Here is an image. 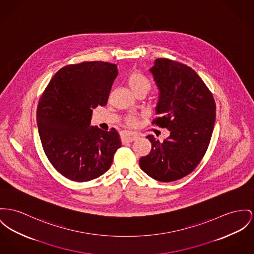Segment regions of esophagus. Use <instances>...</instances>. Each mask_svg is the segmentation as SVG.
<instances>
[{"instance_id": "obj_1", "label": "esophagus", "mask_w": 254, "mask_h": 254, "mask_svg": "<svg viewBox=\"0 0 254 254\" xmlns=\"http://www.w3.org/2000/svg\"><path fill=\"white\" fill-rule=\"evenodd\" d=\"M138 137V135L136 133H133V132H129V131H123L121 133V139L122 141H128L131 142L133 140H135Z\"/></svg>"}]
</instances>
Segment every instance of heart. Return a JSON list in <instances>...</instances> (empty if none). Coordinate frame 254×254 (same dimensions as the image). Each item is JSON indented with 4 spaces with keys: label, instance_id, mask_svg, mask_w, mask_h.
Listing matches in <instances>:
<instances>
[{
    "label": "heart",
    "instance_id": "heart-1",
    "mask_svg": "<svg viewBox=\"0 0 254 254\" xmlns=\"http://www.w3.org/2000/svg\"><path fill=\"white\" fill-rule=\"evenodd\" d=\"M127 85L129 86V88L134 92V93H137L139 91H148L151 84H150V81L149 79L143 75L142 73L140 72H133L129 77H128V80H127ZM127 122L128 124L130 125H134L135 123V118H129L127 119Z\"/></svg>",
    "mask_w": 254,
    "mask_h": 254
}]
</instances>
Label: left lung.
Segmentation results:
<instances>
[{
  "label": "left lung",
  "mask_w": 254,
  "mask_h": 254,
  "mask_svg": "<svg viewBox=\"0 0 254 254\" xmlns=\"http://www.w3.org/2000/svg\"><path fill=\"white\" fill-rule=\"evenodd\" d=\"M159 90L152 121L170 134L160 142L152 135L150 153L139 167L153 179L172 182L185 177L200 163L216 120V103L193 69L168 59H157L149 69Z\"/></svg>",
  "instance_id": "1"
}]
</instances>
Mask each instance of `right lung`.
<instances>
[{
  "instance_id": "add662e5",
  "label": "right lung",
  "mask_w": 254,
  "mask_h": 254,
  "mask_svg": "<svg viewBox=\"0 0 254 254\" xmlns=\"http://www.w3.org/2000/svg\"><path fill=\"white\" fill-rule=\"evenodd\" d=\"M119 74L117 64L85 62L60 69L38 102L36 120L53 167L76 182L98 178L121 146L116 129L91 126L92 109L105 106Z\"/></svg>"
}]
</instances>
